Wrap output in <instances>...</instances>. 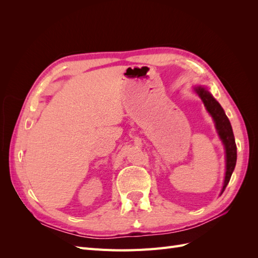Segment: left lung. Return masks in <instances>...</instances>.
<instances>
[{"label":"left lung","mask_w":258,"mask_h":258,"mask_svg":"<svg viewBox=\"0 0 258 258\" xmlns=\"http://www.w3.org/2000/svg\"><path fill=\"white\" fill-rule=\"evenodd\" d=\"M196 91L204 101V103L207 107V111L213 117L215 121V126L220 136L221 140L225 145L226 150V175L222 192L225 190L226 186L228 185L231 174L233 172V169L236 167L237 161V145L235 141V137H233V132L230 121L228 117L226 116L223 107L220 105V103L213 98V96L207 90L205 87H197Z\"/></svg>","instance_id":"left-lung-1"}]
</instances>
